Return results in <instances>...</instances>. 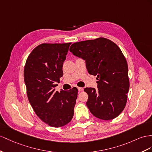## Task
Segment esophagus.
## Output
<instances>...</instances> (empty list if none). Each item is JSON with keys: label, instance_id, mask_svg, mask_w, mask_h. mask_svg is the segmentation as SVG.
<instances>
[{"label": "esophagus", "instance_id": "esophagus-1", "mask_svg": "<svg viewBox=\"0 0 152 152\" xmlns=\"http://www.w3.org/2000/svg\"><path fill=\"white\" fill-rule=\"evenodd\" d=\"M77 89H78L79 91H81L83 90V88H82V87H77Z\"/></svg>", "mask_w": 152, "mask_h": 152}]
</instances>
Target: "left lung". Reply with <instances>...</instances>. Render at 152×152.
<instances>
[{
	"instance_id": "8db88e82",
	"label": "left lung",
	"mask_w": 152,
	"mask_h": 152,
	"mask_svg": "<svg viewBox=\"0 0 152 152\" xmlns=\"http://www.w3.org/2000/svg\"><path fill=\"white\" fill-rule=\"evenodd\" d=\"M69 50L85 60L88 72L97 76L98 89H84L89 110L100 119L115 118L126 106L130 87L128 64L121 50L105 38L74 43Z\"/></svg>"
}]
</instances>
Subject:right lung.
I'll use <instances>...</instances> for the list:
<instances>
[{
    "instance_id": "obj_1",
    "label": "right lung",
    "mask_w": 152,
    "mask_h": 152,
    "mask_svg": "<svg viewBox=\"0 0 152 152\" xmlns=\"http://www.w3.org/2000/svg\"><path fill=\"white\" fill-rule=\"evenodd\" d=\"M71 44L39 45L30 53L24 67L29 102L38 118L52 127L65 125L74 115L77 88L55 91L64 75L62 67Z\"/></svg>"
}]
</instances>
